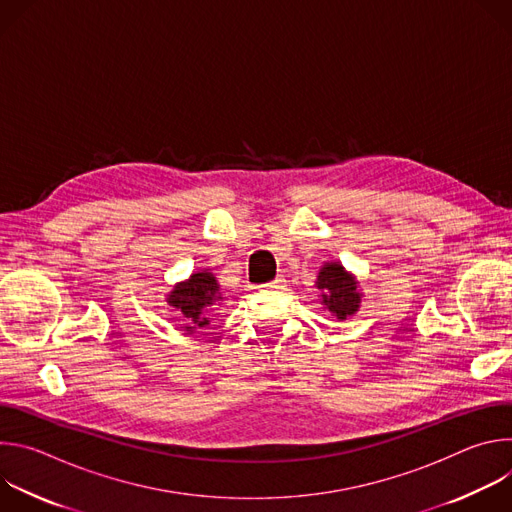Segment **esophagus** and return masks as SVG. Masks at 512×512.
<instances>
[{
  "instance_id": "obj_1",
  "label": "esophagus",
  "mask_w": 512,
  "mask_h": 512,
  "mask_svg": "<svg viewBox=\"0 0 512 512\" xmlns=\"http://www.w3.org/2000/svg\"><path fill=\"white\" fill-rule=\"evenodd\" d=\"M285 285V277L283 275H277L267 287H273V289H279V287H283Z\"/></svg>"
}]
</instances>
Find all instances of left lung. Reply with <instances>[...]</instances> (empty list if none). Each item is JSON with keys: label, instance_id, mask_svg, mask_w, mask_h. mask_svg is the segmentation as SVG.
Masks as SVG:
<instances>
[{"label": "left lung", "instance_id": "8db88e82", "mask_svg": "<svg viewBox=\"0 0 512 512\" xmlns=\"http://www.w3.org/2000/svg\"><path fill=\"white\" fill-rule=\"evenodd\" d=\"M316 287L320 291L322 306H326L328 312L336 316V320H346L358 312L362 298L358 291V281L338 261L324 263L318 273Z\"/></svg>", "mask_w": 512, "mask_h": 512}]
</instances>
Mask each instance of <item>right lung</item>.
I'll return each instance as SVG.
<instances>
[{
  "label": "right lung",
  "instance_id": "add662e5",
  "mask_svg": "<svg viewBox=\"0 0 512 512\" xmlns=\"http://www.w3.org/2000/svg\"><path fill=\"white\" fill-rule=\"evenodd\" d=\"M166 302L186 318L182 328L192 334L196 328L208 326V312L223 302L221 285L208 269L196 271L186 281L174 285Z\"/></svg>",
  "mask_w": 512,
  "mask_h": 512
}]
</instances>
